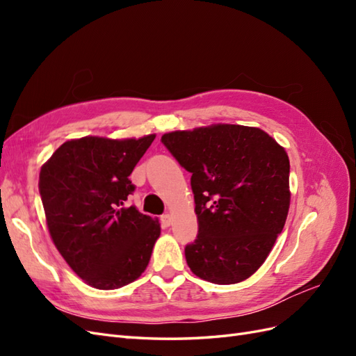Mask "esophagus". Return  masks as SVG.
Masks as SVG:
<instances>
[{
    "instance_id": "1",
    "label": "esophagus",
    "mask_w": 356,
    "mask_h": 356,
    "mask_svg": "<svg viewBox=\"0 0 356 356\" xmlns=\"http://www.w3.org/2000/svg\"><path fill=\"white\" fill-rule=\"evenodd\" d=\"M161 224L165 225V227H169V225L172 224V215L170 213H163L161 215Z\"/></svg>"
}]
</instances>
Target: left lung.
<instances>
[{
	"instance_id": "8db88e82",
	"label": "left lung",
	"mask_w": 356,
	"mask_h": 356,
	"mask_svg": "<svg viewBox=\"0 0 356 356\" xmlns=\"http://www.w3.org/2000/svg\"><path fill=\"white\" fill-rule=\"evenodd\" d=\"M161 143L191 174L199 234L186 246L191 272L229 285L254 275L289 209V159L258 127L213 124L165 134Z\"/></svg>"
}]
</instances>
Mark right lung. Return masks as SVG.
<instances>
[{"mask_svg":"<svg viewBox=\"0 0 356 356\" xmlns=\"http://www.w3.org/2000/svg\"><path fill=\"white\" fill-rule=\"evenodd\" d=\"M154 138L71 139L41 168L38 187L51 241L93 288H122L148 266L159 220L126 202L135 191L129 175Z\"/></svg>","mask_w":356,"mask_h":356,"instance_id":"obj_1","label":"right lung"}]
</instances>
